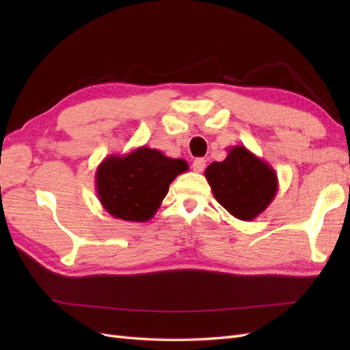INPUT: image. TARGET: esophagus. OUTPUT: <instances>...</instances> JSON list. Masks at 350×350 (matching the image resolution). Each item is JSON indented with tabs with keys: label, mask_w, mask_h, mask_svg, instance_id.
I'll return each mask as SVG.
<instances>
[{
	"label": "esophagus",
	"mask_w": 350,
	"mask_h": 350,
	"mask_svg": "<svg viewBox=\"0 0 350 350\" xmlns=\"http://www.w3.org/2000/svg\"><path fill=\"white\" fill-rule=\"evenodd\" d=\"M192 168H194L196 173H202V171L206 168V159L203 158H198L192 163Z\"/></svg>",
	"instance_id": "1"
}]
</instances>
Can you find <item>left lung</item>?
Listing matches in <instances>:
<instances>
[{"label": "left lung", "mask_w": 350, "mask_h": 350, "mask_svg": "<svg viewBox=\"0 0 350 350\" xmlns=\"http://www.w3.org/2000/svg\"><path fill=\"white\" fill-rule=\"evenodd\" d=\"M204 176L217 202L242 221L263 213L278 191L275 170L245 146L230 147L227 158L212 162Z\"/></svg>", "instance_id": "left-lung-1"}]
</instances>
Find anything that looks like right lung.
Segmentation results:
<instances>
[{
    "instance_id": "1",
    "label": "right lung",
    "mask_w": 350,
    "mask_h": 350,
    "mask_svg": "<svg viewBox=\"0 0 350 350\" xmlns=\"http://www.w3.org/2000/svg\"><path fill=\"white\" fill-rule=\"evenodd\" d=\"M188 168L185 159L168 158L156 148L143 146L103 159L96 170V192L111 217L146 222L159 209L170 183Z\"/></svg>"
}]
</instances>
